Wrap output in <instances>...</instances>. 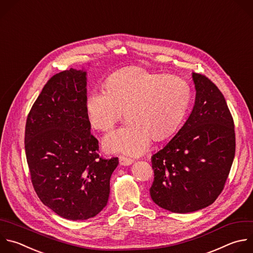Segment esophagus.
Listing matches in <instances>:
<instances>
[{"label":"esophagus","mask_w":253,"mask_h":253,"mask_svg":"<svg viewBox=\"0 0 253 253\" xmlns=\"http://www.w3.org/2000/svg\"><path fill=\"white\" fill-rule=\"evenodd\" d=\"M119 163L121 166H130L133 163V160L124 156L119 157Z\"/></svg>","instance_id":"1"}]
</instances>
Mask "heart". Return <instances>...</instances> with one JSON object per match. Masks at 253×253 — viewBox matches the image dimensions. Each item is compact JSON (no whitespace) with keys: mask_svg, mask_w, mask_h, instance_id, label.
Returning <instances> with one entry per match:
<instances>
[{"mask_svg":"<svg viewBox=\"0 0 253 253\" xmlns=\"http://www.w3.org/2000/svg\"><path fill=\"white\" fill-rule=\"evenodd\" d=\"M191 99V87L181 77L130 66L105 80L104 92L87 96L85 112L93 128L108 132L122 118L123 110L128 121L104 138V149L139 156L152 137L160 141L176 133Z\"/></svg>","mask_w":253,"mask_h":253,"instance_id":"b5f03b06","label":"heart"}]
</instances>
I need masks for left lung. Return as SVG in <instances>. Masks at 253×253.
Returning a JSON list of instances; mask_svg holds the SVG:
<instances>
[{
  "label": "left lung",
  "instance_id": "obj_1",
  "mask_svg": "<svg viewBox=\"0 0 253 253\" xmlns=\"http://www.w3.org/2000/svg\"><path fill=\"white\" fill-rule=\"evenodd\" d=\"M196 98L191 114L152 156L153 202L188 213L211 205L221 193L235 154L234 124L226 101L205 75L192 73Z\"/></svg>",
  "mask_w": 253,
  "mask_h": 253
}]
</instances>
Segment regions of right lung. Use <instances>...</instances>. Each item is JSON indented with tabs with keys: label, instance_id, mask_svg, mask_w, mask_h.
<instances>
[{
	"label": "right lung",
	"instance_id": "obj_1",
	"mask_svg": "<svg viewBox=\"0 0 253 253\" xmlns=\"http://www.w3.org/2000/svg\"><path fill=\"white\" fill-rule=\"evenodd\" d=\"M87 71L53 75L34 103L26 124L25 149L40 200L59 216L83 220L107 205L118 158L104 160L85 112Z\"/></svg>",
	"mask_w": 253,
	"mask_h": 253
}]
</instances>
